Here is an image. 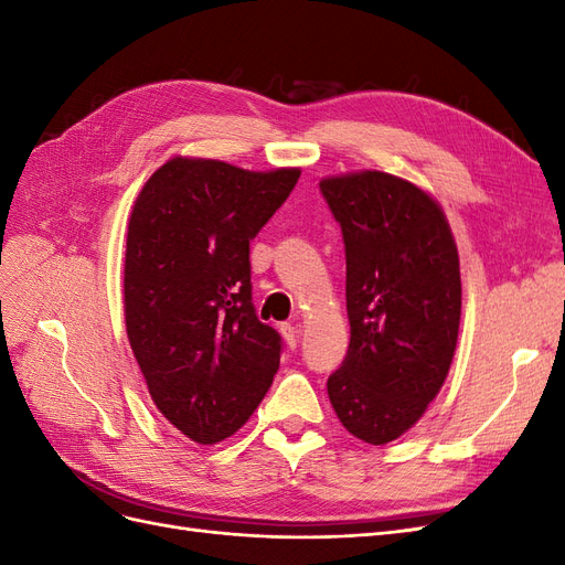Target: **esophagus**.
Instances as JSON below:
<instances>
[{
  "label": "esophagus",
  "mask_w": 565,
  "mask_h": 565,
  "mask_svg": "<svg viewBox=\"0 0 565 565\" xmlns=\"http://www.w3.org/2000/svg\"><path fill=\"white\" fill-rule=\"evenodd\" d=\"M280 332H282L287 344L292 347V349L299 344V328H295L292 322H282V324H280Z\"/></svg>",
  "instance_id": "34e87169"
}]
</instances>
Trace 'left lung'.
I'll return each instance as SVG.
<instances>
[{"label":"left lung","instance_id":"obj_1","mask_svg":"<svg viewBox=\"0 0 565 565\" xmlns=\"http://www.w3.org/2000/svg\"><path fill=\"white\" fill-rule=\"evenodd\" d=\"M320 193L344 237L351 322L330 403L349 434L384 446L448 377L461 316L457 247L438 204L398 177L322 179Z\"/></svg>","mask_w":565,"mask_h":565}]
</instances>
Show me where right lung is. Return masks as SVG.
<instances>
[{
  "mask_svg": "<svg viewBox=\"0 0 565 565\" xmlns=\"http://www.w3.org/2000/svg\"><path fill=\"white\" fill-rule=\"evenodd\" d=\"M299 174L174 158L136 198L125 259L129 344L152 403L202 446L241 429L278 372L282 337L252 303L249 241Z\"/></svg>",
  "mask_w": 565,
  "mask_h": 565,
  "instance_id": "add662e5",
  "label": "right lung"
}]
</instances>
